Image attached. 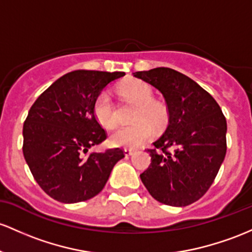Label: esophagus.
Listing matches in <instances>:
<instances>
[{
  "instance_id": "1",
  "label": "esophagus",
  "mask_w": 252,
  "mask_h": 252,
  "mask_svg": "<svg viewBox=\"0 0 252 252\" xmlns=\"http://www.w3.org/2000/svg\"><path fill=\"white\" fill-rule=\"evenodd\" d=\"M134 149H131V148H126L124 149V154H126V157H129V156H131L132 153H134Z\"/></svg>"
}]
</instances>
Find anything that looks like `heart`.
Masks as SVG:
<instances>
[{
	"instance_id": "obj_1",
	"label": "heart",
	"mask_w": 252,
	"mask_h": 252,
	"mask_svg": "<svg viewBox=\"0 0 252 252\" xmlns=\"http://www.w3.org/2000/svg\"><path fill=\"white\" fill-rule=\"evenodd\" d=\"M122 94L129 100L137 104L135 107L132 121L135 123L123 126L113 131L110 136V143L115 147L136 148L153 139L152 124L161 126L167 120V110L164 104L153 100V90L148 84L141 80H131L121 86ZM93 116L106 129L115 128L117 124V113L111 94L103 91L93 103Z\"/></svg>"
}]
</instances>
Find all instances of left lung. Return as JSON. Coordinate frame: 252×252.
Masks as SVG:
<instances>
[{
    "label": "left lung",
    "instance_id": "1",
    "mask_svg": "<svg viewBox=\"0 0 252 252\" xmlns=\"http://www.w3.org/2000/svg\"><path fill=\"white\" fill-rule=\"evenodd\" d=\"M134 76L159 90L168 110V126L147 149L152 162L141 181L152 197L167 206L196 202L208 191L225 159V116L207 91L179 71L161 67Z\"/></svg>",
    "mask_w": 252,
    "mask_h": 252
}]
</instances>
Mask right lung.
I'll return each mask as SVG.
<instances>
[{
  "label": "right lung",
  "mask_w": 252,
  "mask_h": 252,
  "mask_svg": "<svg viewBox=\"0 0 252 252\" xmlns=\"http://www.w3.org/2000/svg\"><path fill=\"white\" fill-rule=\"evenodd\" d=\"M124 75L123 71H70L31 106L23 129L24 157L50 197L63 203L94 197L124 158L122 148L85 156L107 137L93 116V103L110 82Z\"/></svg>",
  "instance_id": "obj_1"
}]
</instances>
